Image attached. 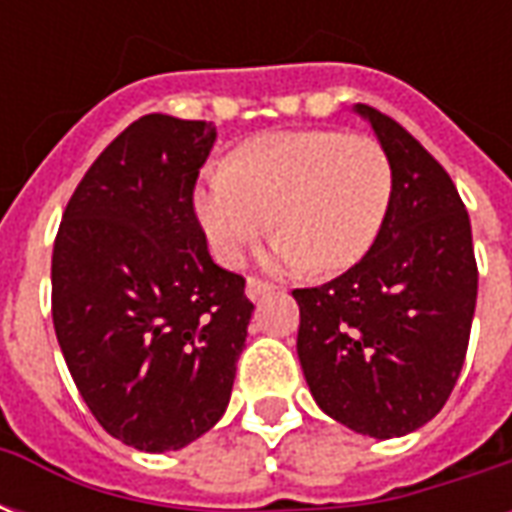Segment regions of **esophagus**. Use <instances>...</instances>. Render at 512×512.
Returning <instances> with one entry per match:
<instances>
[{
    "label": "esophagus",
    "mask_w": 512,
    "mask_h": 512,
    "mask_svg": "<svg viewBox=\"0 0 512 512\" xmlns=\"http://www.w3.org/2000/svg\"><path fill=\"white\" fill-rule=\"evenodd\" d=\"M271 288H274V285H271V282H266V279H257V277L246 279V296H249L252 301L260 299V296H266Z\"/></svg>",
    "instance_id": "1"
}]
</instances>
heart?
<instances>
[{
	"mask_svg": "<svg viewBox=\"0 0 512 512\" xmlns=\"http://www.w3.org/2000/svg\"><path fill=\"white\" fill-rule=\"evenodd\" d=\"M392 194L395 167L378 139L312 128L255 136L205 167L194 208L222 266L241 263L271 216L274 266L337 274L373 249Z\"/></svg>",
	"mask_w": 512,
	"mask_h": 512,
	"instance_id": "b5f03b06",
	"label": "heart"
}]
</instances>
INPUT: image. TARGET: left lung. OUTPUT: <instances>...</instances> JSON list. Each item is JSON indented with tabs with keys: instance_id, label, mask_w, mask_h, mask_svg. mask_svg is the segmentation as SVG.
Instances as JSON below:
<instances>
[{
	"instance_id": "8db88e82",
	"label": "left lung",
	"mask_w": 512,
	"mask_h": 512,
	"mask_svg": "<svg viewBox=\"0 0 512 512\" xmlns=\"http://www.w3.org/2000/svg\"><path fill=\"white\" fill-rule=\"evenodd\" d=\"M370 120L395 167L384 230L356 266L296 288L301 370L315 403L345 428L392 439L422 428L461 376L477 260L461 194L406 128L373 106Z\"/></svg>"
}]
</instances>
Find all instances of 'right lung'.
Segmentation results:
<instances>
[{
	"instance_id": "add662e5",
	"label": "right lung",
	"mask_w": 512,
	"mask_h": 512,
	"mask_svg": "<svg viewBox=\"0 0 512 512\" xmlns=\"http://www.w3.org/2000/svg\"><path fill=\"white\" fill-rule=\"evenodd\" d=\"M213 142L205 120L139 117L84 172L54 238L65 365L101 428L136 450H180L219 422L255 310L194 213Z\"/></svg>"
}]
</instances>
